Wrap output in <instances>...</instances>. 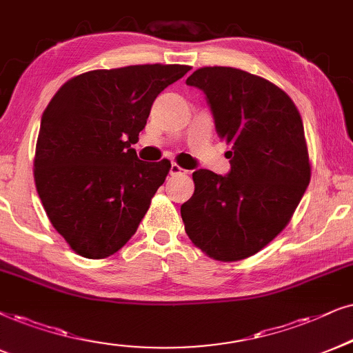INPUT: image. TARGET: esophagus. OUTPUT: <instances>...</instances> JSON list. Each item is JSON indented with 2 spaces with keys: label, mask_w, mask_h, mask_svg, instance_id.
<instances>
[{
  "label": "esophagus",
  "mask_w": 353,
  "mask_h": 353,
  "mask_svg": "<svg viewBox=\"0 0 353 353\" xmlns=\"http://www.w3.org/2000/svg\"><path fill=\"white\" fill-rule=\"evenodd\" d=\"M169 172H171V176H185L187 174L185 169H182L179 164H176V163L171 164V171Z\"/></svg>",
  "instance_id": "esophagus-1"
}]
</instances>
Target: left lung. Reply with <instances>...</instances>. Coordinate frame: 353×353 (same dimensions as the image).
I'll return each mask as SVG.
<instances>
[{
    "label": "left lung",
    "instance_id": "obj_1",
    "mask_svg": "<svg viewBox=\"0 0 353 353\" xmlns=\"http://www.w3.org/2000/svg\"><path fill=\"white\" fill-rule=\"evenodd\" d=\"M185 83L207 94L218 137L231 145L228 176L192 174L185 233L215 261L251 257L282 233L310 184L301 115L283 89L231 66H203Z\"/></svg>",
    "mask_w": 353,
    "mask_h": 353
}]
</instances>
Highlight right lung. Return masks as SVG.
Masks as SVG:
<instances>
[{
  "label": "right lung",
  "mask_w": 353,
  "mask_h": 353,
  "mask_svg": "<svg viewBox=\"0 0 353 353\" xmlns=\"http://www.w3.org/2000/svg\"><path fill=\"white\" fill-rule=\"evenodd\" d=\"M187 65H132L71 78L48 102L34 179L47 216L74 252L105 259L148 212L171 161H140L132 148L159 92Z\"/></svg>",
  "instance_id": "right-lung-1"
}]
</instances>
